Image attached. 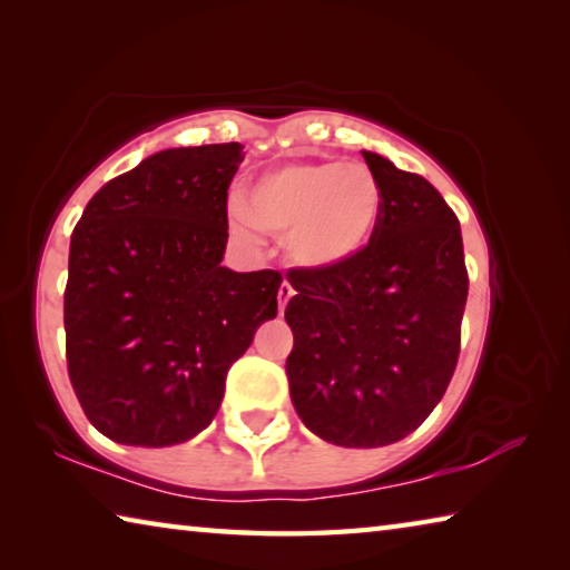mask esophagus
Listing matches in <instances>:
<instances>
[{
  "label": "esophagus",
  "instance_id": "esophagus-1",
  "mask_svg": "<svg viewBox=\"0 0 570 570\" xmlns=\"http://www.w3.org/2000/svg\"><path fill=\"white\" fill-rule=\"evenodd\" d=\"M294 296V286L288 284V282H284L282 286H278V314H284V308H286V304H288V298Z\"/></svg>",
  "mask_w": 570,
  "mask_h": 570
}]
</instances>
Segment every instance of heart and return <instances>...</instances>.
<instances>
[{"label": "heart", "mask_w": 570, "mask_h": 570, "mask_svg": "<svg viewBox=\"0 0 570 570\" xmlns=\"http://www.w3.org/2000/svg\"><path fill=\"white\" fill-rule=\"evenodd\" d=\"M382 218V188L364 163L302 160L258 176L230 206V226L254 238V226L284 236L288 262L330 272L370 246Z\"/></svg>", "instance_id": "b5f03b06"}]
</instances>
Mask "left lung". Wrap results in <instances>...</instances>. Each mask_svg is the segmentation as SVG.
<instances>
[{"mask_svg":"<svg viewBox=\"0 0 570 570\" xmlns=\"http://www.w3.org/2000/svg\"><path fill=\"white\" fill-rule=\"evenodd\" d=\"M382 218L360 256L330 272L294 268L286 360L294 410L316 438L382 448L438 407L455 372L468 268L460 220L438 188L362 150Z\"/></svg>","mask_w":570,"mask_h":570,"instance_id":"left-lung-1","label":"left lung"}]
</instances>
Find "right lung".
I'll use <instances>...</instances> for the list:
<instances>
[{"label": "right lung", "instance_id": "right-lung-1", "mask_svg": "<svg viewBox=\"0 0 570 570\" xmlns=\"http://www.w3.org/2000/svg\"><path fill=\"white\" fill-rule=\"evenodd\" d=\"M240 142L168 148L95 193L70 238L67 372L85 414L120 445L206 430L226 374L276 316L278 272L220 266Z\"/></svg>", "mask_w": 570, "mask_h": 570}]
</instances>
